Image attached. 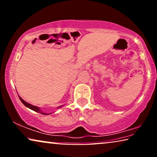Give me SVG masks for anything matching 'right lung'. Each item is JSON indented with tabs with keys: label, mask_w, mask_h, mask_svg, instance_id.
I'll return each instance as SVG.
<instances>
[{
	"label": "right lung",
	"mask_w": 157,
	"mask_h": 157,
	"mask_svg": "<svg viewBox=\"0 0 157 157\" xmlns=\"http://www.w3.org/2000/svg\"><path fill=\"white\" fill-rule=\"evenodd\" d=\"M18 97H19V98H20V100L21 101V102H22L23 104H24L25 106L28 107V108H29L30 109H31V110H33V111H36V112L40 113H41V114H44V115H48V114H51V113H44V111H42L41 109L39 108V107L36 106H33V105H31V104H29V103H27L26 101H25L23 100V98H21L19 96H18ZM62 106H63V105H62V106H60L58 107V109H60V108H61V107H62Z\"/></svg>",
	"instance_id": "add662e5"
}]
</instances>
